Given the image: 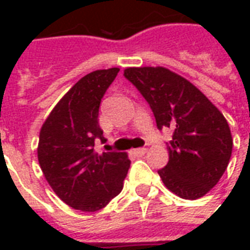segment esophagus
Wrapping results in <instances>:
<instances>
[{"label": "esophagus", "mask_w": 250, "mask_h": 250, "mask_svg": "<svg viewBox=\"0 0 250 250\" xmlns=\"http://www.w3.org/2000/svg\"><path fill=\"white\" fill-rule=\"evenodd\" d=\"M146 152H147V148H145V147H141V148H135V150H134V154H135V155H138V157L145 155Z\"/></svg>", "instance_id": "1"}]
</instances>
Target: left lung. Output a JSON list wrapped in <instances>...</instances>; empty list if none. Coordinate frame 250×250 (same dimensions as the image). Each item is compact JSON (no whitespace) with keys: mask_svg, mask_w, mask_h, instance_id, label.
I'll return each instance as SVG.
<instances>
[{"mask_svg":"<svg viewBox=\"0 0 250 250\" xmlns=\"http://www.w3.org/2000/svg\"><path fill=\"white\" fill-rule=\"evenodd\" d=\"M125 76L150 104L159 130L173 128L165 186L185 199L209 193L225 173L233 139L225 116L198 88L163 66L125 68Z\"/></svg>","mask_w":250,"mask_h":250,"instance_id":"8db88e82","label":"left lung"}]
</instances>
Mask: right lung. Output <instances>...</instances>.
<instances>
[{"label": "right lung", "instance_id": "add662e5", "mask_svg": "<svg viewBox=\"0 0 250 250\" xmlns=\"http://www.w3.org/2000/svg\"><path fill=\"white\" fill-rule=\"evenodd\" d=\"M119 68L82 77L52 109L41 127L37 157L48 184L68 206L82 211L103 209L123 188L127 152H95L104 141L99 107Z\"/></svg>", "mask_w": 250, "mask_h": 250}]
</instances>
